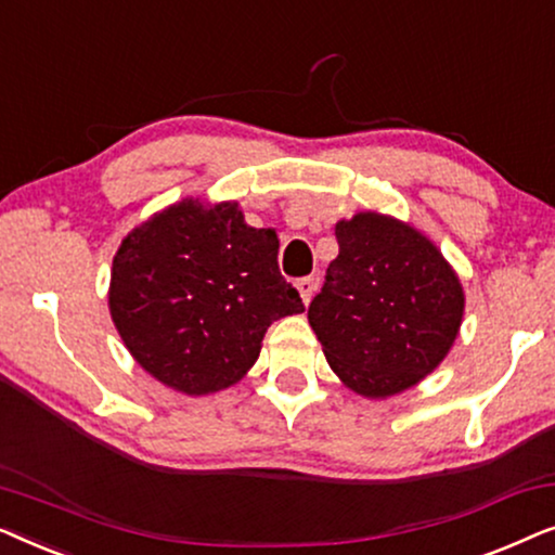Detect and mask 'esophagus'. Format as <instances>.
I'll use <instances>...</instances> for the list:
<instances>
[{"instance_id":"obj_1","label":"esophagus","mask_w":555,"mask_h":555,"mask_svg":"<svg viewBox=\"0 0 555 555\" xmlns=\"http://www.w3.org/2000/svg\"><path fill=\"white\" fill-rule=\"evenodd\" d=\"M295 287H298L300 300L308 306L310 298H313V293H315V278H300L298 285H295Z\"/></svg>"}]
</instances>
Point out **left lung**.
Wrapping results in <instances>:
<instances>
[{"instance_id":"obj_1","label":"left lung","mask_w":555,"mask_h":555,"mask_svg":"<svg viewBox=\"0 0 555 555\" xmlns=\"http://www.w3.org/2000/svg\"><path fill=\"white\" fill-rule=\"evenodd\" d=\"M336 240L308 323L346 389L397 397L454 346L465 315L460 275L427 234L382 211L338 219Z\"/></svg>"}]
</instances>
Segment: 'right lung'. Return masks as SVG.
<instances>
[{"label":"right lung","instance_id":"add662e5","mask_svg":"<svg viewBox=\"0 0 555 555\" xmlns=\"http://www.w3.org/2000/svg\"><path fill=\"white\" fill-rule=\"evenodd\" d=\"M280 240L237 202H173L133 227L113 255L108 310L139 366L169 389L207 397L255 366L280 318L302 313L278 270Z\"/></svg>","mask_w":555,"mask_h":555}]
</instances>
